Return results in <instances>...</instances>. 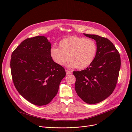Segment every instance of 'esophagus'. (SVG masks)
Segmentation results:
<instances>
[{"label": "esophagus", "mask_w": 132, "mask_h": 132, "mask_svg": "<svg viewBox=\"0 0 132 132\" xmlns=\"http://www.w3.org/2000/svg\"><path fill=\"white\" fill-rule=\"evenodd\" d=\"M66 75H70L71 74H72V71H68V70H66Z\"/></svg>", "instance_id": "34e87169"}]
</instances>
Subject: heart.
Returning a JSON list of instances; mask_svg holds the SVG:
<instances>
[{
    "mask_svg": "<svg viewBox=\"0 0 132 132\" xmlns=\"http://www.w3.org/2000/svg\"><path fill=\"white\" fill-rule=\"evenodd\" d=\"M59 47L50 50L52 60L60 66L64 65L67 60L69 68L77 67L83 70L90 65L97 53V45L94 40L84 37L70 36L61 39Z\"/></svg>",
    "mask_w": 132,
    "mask_h": 132,
    "instance_id": "obj_1",
    "label": "heart"
}]
</instances>
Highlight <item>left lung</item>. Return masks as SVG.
Segmentation results:
<instances>
[{"label": "left lung", "mask_w": 132, "mask_h": 132, "mask_svg": "<svg viewBox=\"0 0 132 132\" xmlns=\"http://www.w3.org/2000/svg\"><path fill=\"white\" fill-rule=\"evenodd\" d=\"M96 40L97 53L93 63L86 69L73 72L78 95L89 104L100 103L112 94L118 79L121 61L119 52L106 38L84 34Z\"/></svg>", "instance_id": "left-lung-1"}]
</instances>
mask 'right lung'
<instances>
[{
  "label": "right lung",
  "instance_id": "1",
  "mask_svg": "<svg viewBox=\"0 0 132 132\" xmlns=\"http://www.w3.org/2000/svg\"><path fill=\"white\" fill-rule=\"evenodd\" d=\"M51 44L39 36L24 40L12 54V77L19 94L34 105L49 103L57 95L66 75L63 67L50 55Z\"/></svg>",
  "mask_w": 132,
  "mask_h": 132
}]
</instances>
